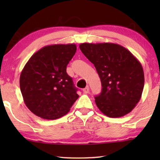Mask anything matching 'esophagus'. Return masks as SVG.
I'll return each instance as SVG.
<instances>
[{"label": "esophagus", "mask_w": 160, "mask_h": 160, "mask_svg": "<svg viewBox=\"0 0 160 160\" xmlns=\"http://www.w3.org/2000/svg\"><path fill=\"white\" fill-rule=\"evenodd\" d=\"M83 92L85 93V94H88L89 92H90V88H89V87L88 86V87H86L85 88H84L83 89Z\"/></svg>", "instance_id": "obj_1"}]
</instances>
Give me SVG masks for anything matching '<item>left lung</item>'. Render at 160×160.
I'll list each match as a JSON object with an SVG mask.
<instances>
[{"label":"left lung","mask_w":160,"mask_h":160,"mask_svg":"<svg viewBox=\"0 0 160 160\" xmlns=\"http://www.w3.org/2000/svg\"><path fill=\"white\" fill-rule=\"evenodd\" d=\"M80 48L94 64L102 82L96 96L99 109L111 118L126 115L141 98L144 72L139 61L122 46L113 43H82Z\"/></svg>","instance_id":"left-lung-1"}]
</instances>
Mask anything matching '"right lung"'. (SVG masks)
I'll list each match as a JSON object with an SVG mask.
<instances>
[{"label":"right lung","instance_id":"add662e5","mask_svg":"<svg viewBox=\"0 0 160 160\" xmlns=\"http://www.w3.org/2000/svg\"><path fill=\"white\" fill-rule=\"evenodd\" d=\"M76 50L75 44L46 46L25 64L20 74V90L25 105L36 116L48 120L61 118L79 97L66 72Z\"/></svg>","mask_w":160,"mask_h":160}]
</instances>
